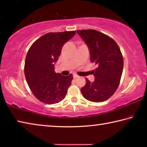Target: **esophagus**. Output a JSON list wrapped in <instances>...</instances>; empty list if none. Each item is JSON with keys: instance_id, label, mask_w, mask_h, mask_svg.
<instances>
[{"instance_id": "obj_1", "label": "esophagus", "mask_w": 147, "mask_h": 147, "mask_svg": "<svg viewBox=\"0 0 147 147\" xmlns=\"http://www.w3.org/2000/svg\"><path fill=\"white\" fill-rule=\"evenodd\" d=\"M78 77H79V76H78V75H77V74H73V78H74V79H76V78H78Z\"/></svg>"}]
</instances>
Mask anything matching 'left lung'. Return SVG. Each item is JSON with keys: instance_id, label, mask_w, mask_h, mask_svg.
I'll return each mask as SVG.
<instances>
[{"instance_id": "obj_1", "label": "left lung", "mask_w": 147, "mask_h": 147, "mask_svg": "<svg viewBox=\"0 0 147 147\" xmlns=\"http://www.w3.org/2000/svg\"><path fill=\"white\" fill-rule=\"evenodd\" d=\"M77 33L88 46L91 61L97 65L94 71V80L81 89L87 100L101 102L111 97L120 83L123 70V57L120 48L112 38L94 30H80Z\"/></svg>"}]
</instances>
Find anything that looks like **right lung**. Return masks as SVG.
Wrapping results in <instances>:
<instances>
[{
    "label": "right lung",
    "mask_w": 147,
    "mask_h": 147,
    "mask_svg": "<svg viewBox=\"0 0 147 147\" xmlns=\"http://www.w3.org/2000/svg\"><path fill=\"white\" fill-rule=\"evenodd\" d=\"M76 31L49 32L37 39L26 54L24 75L34 95L45 104H53L63 100L73 80V74L63 76L54 71V63L64 43Z\"/></svg>",
    "instance_id": "right-lung-1"
}]
</instances>
